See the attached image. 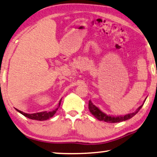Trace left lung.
I'll list each match as a JSON object with an SVG mask.
<instances>
[{
  "instance_id": "obj_1",
  "label": "left lung",
  "mask_w": 157,
  "mask_h": 157,
  "mask_svg": "<svg viewBox=\"0 0 157 157\" xmlns=\"http://www.w3.org/2000/svg\"><path fill=\"white\" fill-rule=\"evenodd\" d=\"M143 104L141 105V106L137 109V111L135 112H133V113H130L129 114H127V115L122 116H107L106 114L104 113L102 111H100V110L98 109L95 105H94L91 101H89V110H90L91 113H92L96 118H97L98 120L101 121H104V122H106V123H113L122 122V121H125L126 120H128V119L132 118L135 115H136V113H138V111H140V109L142 108V106H143Z\"/></svg>"
}]
</instances>
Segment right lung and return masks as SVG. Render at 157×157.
Segmentation results:
<instances>
[{"label": "right lung", "instance_id": "1", "mask_svg": "<svg viewBox=\"0 0 157 157\" xmlns=\"http://www.w3.org/2000/svg\"><path fill=\"white\" fill-rule=\"evenodd\" d=\"M60 102H61V100H60V102H59V105H58V107L60 106ZM58 107L56 109L53 110L52 111H44V112H40V113H25L24 112L20 111V110L18 109H16L18 112H20V113H22L23 116H25V117H27L28 118H30V119H32V120H37V121H46V120H48V118H51V117H53V115L56 113V111H57Z\"/></svg>", "mask_w": 157, "mask_h": 157}]
</instances>
